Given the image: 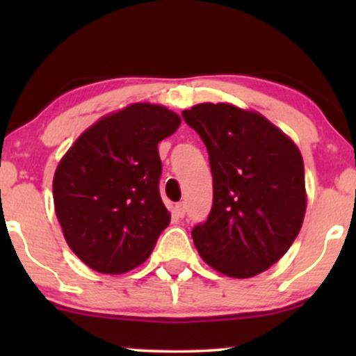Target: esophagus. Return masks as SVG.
I'll use <instances>...</instances> for the list:
<instances>
[{"instance_id": "obj_1", "label": "esophagus", "mask_w": 356, "mask_h": 356, "mask_svg": "<svg viewBox=\"0 0 356 356\" xmlns=\"http://www.w3.org/2000/svg\"><path fill=\"white\" fill-rule=\"evenodd\" d=\"M175 214H177L179 218H184V216H186V204L184 202L175 204Z\"/></svg>"}]
</instances>
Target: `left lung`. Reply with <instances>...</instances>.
<instances>
[{
  "instance_id": "8db88e82",
  "label": "left lung",
  "mask_w": 356,
  "mask_h": 356,
  "mask_svg": "<svg viewBox=\"0 0 356 356\" xmlns=\"http://www.w3.org/2000/svg\"><path fill=\"white\" fill-rule=\"evenodd\" d=\"M182 117L207 147L214 189L207 220L192 229L199 254L231 277L266 271L303 224L300 150L261 113L231 104H199Z\"/></svg>"
}]
</instances>
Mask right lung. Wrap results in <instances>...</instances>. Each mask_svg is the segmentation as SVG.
I'll return each mask as SVG.
<instances>
[{"label":"right lung","mask_w":356,"mask_h":356,"mask_svg":"<svg viewBox=\"0 0 356 356\" xmlns=\"http://www.w3.org/2000/svg\"><path fill=\"white\" fill-rule=\"evenodd\" d=\"M179 125L162 105L132 104L100 118L63 155L53 177L55 212L88 268L120 275L150 256L170 222L157 145Z\"/></svg>","instance_id":"1"}]
</instances>
